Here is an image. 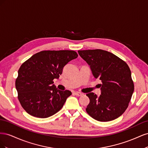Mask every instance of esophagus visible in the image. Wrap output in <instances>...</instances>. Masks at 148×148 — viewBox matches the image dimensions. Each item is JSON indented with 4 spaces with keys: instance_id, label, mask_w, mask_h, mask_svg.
<instances>
[{
    "instance_id": "34e87169",
    "label": "esophagus",
    "mask_w": 148,
    "mask_h": 148,
    "mask_svg": "<svg viewBox=\"0 0 148 148\" xmlns=\"http://www.w3.org/2000/svg\"><path fill=\"white\" fill-rule=\"evenodd\" d=\"M74 94H75L76 96H82L83 95V93L79 92H75Z\"/></svg>"
}]
</instances>
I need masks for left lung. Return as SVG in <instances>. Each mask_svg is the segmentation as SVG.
<instances>
[{"instance_id":"1","label":"left lung","mask_w":148,"mask_h":148,"mask_svg":"<svg viewBox=\"0 0 148 148\" xmlns=\"http://www.w3.org/2000/svg\"><path fill=\"white\" fill-rule=\"evenodd\" d=\"M90 66L95 78L101 80V95L86 94L89 103L87 113L97 121L108 122L126 110L134 91L131 71L126 62L114 53L101 49L78 51Z\"/></svg>"}]
</instances>
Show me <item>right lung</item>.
<instances>
[{"instance_id": "add662e5", "label": "right lung", "mask_w": 148, "mask_h": 148, "mask_svg": "<svg viewBox=\"0 0 148 148\" xmlns=\"http://www.w3.org/2000/svg\"><path fill=\"white\" fill-rule=\"evenodd\" d=\"M77 57L74 51H42L21 65L15 87L18 99L26 112L35 117L47 118L62 108L71 92L57 89L53 80L59 78L65 65Z\"/></svg>"}]
</instances>
